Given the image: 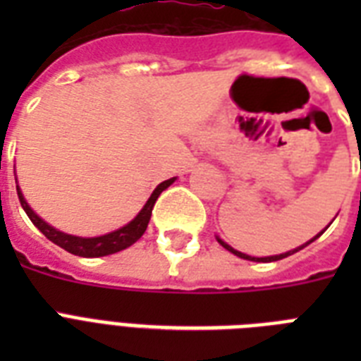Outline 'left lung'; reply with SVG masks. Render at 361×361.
Here are the masks:
<instances>
[{"label":"left lung","instance_id":"left-lung-1","mask_svg":"<svg viewBox=\"0 0 361 361\" xmlns=\"http://www.w3.org/2000/svg\"><path fill=\"white\" fill-rule=\"evenodd\" d=\"M330 225H331V223H330ZM330 225H328V226H330ZM328 226H326V228H328ZM326 228H324V231H326ZM324 231L320 232V234H317V236H314L313 240H309L307 243H303V245L296 247V249H292V251H288V252H283V255H275V257H260V258H258V257H249V255H245V252L236 251L234 247H231V245H228V243H225V241L221 240V238H217V241H219L221 245L225 247L226 251H231L232 255H236V257H240V258H245V260H252V262H275V260H281V258L290 257V255H294V252H298V251H300V249H303V247H307L309 243H311V241H314L319 236H322V234H324Z\"/></svg>","mask_w":361,"mask_h":361}]
</instances>
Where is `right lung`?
I'll return each instance as SVG.
<instances>
[{
	"label": "right lung",
	"mask_w": 361,
	"mask_h": 361,
	"mask_svg": "<svg viewBox=\"0 0 361 361\" xmlns=\"http://www.w3.org/2000/svg\"><path fill=\"white\" fill-rule=\"evenodd\" d=\"M174 183V178H170V180L163 181V183H159L155 187V191L152 192V197L147 198V202L144 204V208L138 212L135 219L127 223L125 226L118 228L114 232H109V234H104V236H97V238H78V236H71V234H65V232L56 231L54 226H50L48 223L39 217V215L33 212V209L27 206L25 202L24 195L20 191V187L16 185V192H18L20 204H22V208L27 214V217L31 219V223L39 228V231L44 234L50 241H54L56 245H59L65 251H69L71 255H76V257H86V258H95V257H106V255H114L118 251H123L127 247H130L135 243L138 238L146 232L147 223H149V217H152V209L155 206V200L159 198V195Z\"/></svg>",
	"instance_id": "add662e5"
}]
</instances>
